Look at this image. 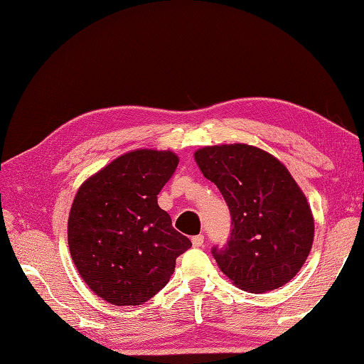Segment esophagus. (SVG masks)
Instances as JSON below:
<instances>
[{"instance_id": "esophagus-1", "label": "esophagus", "mask_w": 364, "mask_h": 364, "mask_svg": "<svg viewBox=\"0 0 364 364\" xmlns=\"http://www.w3.org/2000/svg\"><path fill=\"white\" fill-rule=\"evenodd\" d=\"M203 242H205V239H203V235H202V234H199V235H194V237H193V245H194L196 248H200V247H203Z\"/></svg>"}]
</instances>
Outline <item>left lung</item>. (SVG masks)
Here are the masks:
<instances>
[{
    "label": "left lung",
    "mask_w": 364,
    "mask_h": 364,
    "mask_svg": "<svg viewBox=\"0 0 364 364\" xmlns=\"http://www.w3.org/2000/svg\"><path fill=\"white\" fill-rule=\"evenodd\" d=\"M230 213V235L211 255L234 285L266 293L299 272L314 242V216L285 165L248 144L202 148L194 154Z\"/></svg>",
    "instance_id": "obj_1"
}]
</instances>
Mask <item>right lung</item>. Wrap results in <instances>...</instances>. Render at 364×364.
<instances>
[{"instance_id": "add662e5", "label": "right lung", "mask_w": 364, "mask_h": 364, "mask_svg": "<svg viewBox=\"0 0 364 364\" xmlns=\"http://www.w3.org/2000/svg\"><path fill=\"white\" fill-rule=\"evenodd\" d=\"M178 167L170 151L138 149L90 176L73 200L68 245L79 275L114 306H141L167 285L193 247L157 194Z\"/></svg>"}]
</instances>
